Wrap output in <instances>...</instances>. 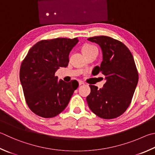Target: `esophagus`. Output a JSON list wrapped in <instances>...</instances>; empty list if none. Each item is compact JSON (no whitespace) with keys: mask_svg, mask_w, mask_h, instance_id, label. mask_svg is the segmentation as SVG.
Segmentation results:
<instances>
[{"mask_svg":"<svg viewBox=\"0 0 155 155\" xmlns=\"http://www.w3.org/2000/svg\"><path fill=\"white\" fill-rule=\"evenodd\" d=\"M78 84H79V85H83V84H84V82H83V81H81V80H79V81H78Z\"/></svg>","mask_w":155,"mask_h":155,"instance_id":"1","label":"esophagus"}]
</instances>
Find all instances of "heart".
I'll list each match as a JSON object with an SVG mask.
<instances>
[{
    "mask_svg": "<svg viewBox=\"0 0 155 155\" xmlns=\"http://www.w3.org/2000/svg\"><path fill=\"white\" fill-rule=\"evenodd\" d=\"M94 51L97 52V49L96 47L91 45H86L82 49V52L83 54H87V53H89Z\"/></svg>",
    "mask_w": 155,
    "mask_h": 155,
    "instance_id": "obj_1",
    "label": "heart"
}]
</instances>
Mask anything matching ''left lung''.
I'll list each match as a JSON object with an SVG mask.
<instances>
[{"label": "left lung", "instance_id": "obj_1", "mask_svg": "<svg viewBox=\"0 0 155 155\" xmlns=\"http://www.w3.org/2000/svg\"><path fill=\"white\" fill-rule=\"evenodd\" d=\"M87 40L98 44L102 51L97 72L105 75L102 89L90 85L87 102L91 110L100 118L112 119L119 117L128 108L138 82V72L133 55L121 42L106 36Z\"/></svg>", "mask_w": 155, "mask_h": 155}]
</instances>
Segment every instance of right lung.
<instances>
[{"instance_id":"add662e5","label":"right lung","mask_w":155,"mask_h":155,"mask_svg":"<svg viewBox=\"0 0 155 155\" xmlns=\"http://www.w3.org/2000/svg\"><path fill=\"white\" fill-rule=\"evenodd\" d=\"M77 38H57L38 42L31 48L19 71V79L26 102L38 116L52 118L68 104L78 83L75 81H58L55 75L60 68H66L69 53L77 44Z\"/></svg>"}]
</instances>
